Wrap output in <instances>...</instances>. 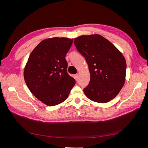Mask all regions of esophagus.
I'll return each instance as SVG.
<instances>
[{
    "label": "esophagus",
    "instance_id": "obj_1",
    "mask_svg": "<svg viewBox=\"0 0 148 148\" xmlns=\"http://www.w3.org/2000/svg\"><path fill=\"white\" fill-rule=\"evenodd\" d=\"M78 77H79V75L78 74L74 75V78H75L76 81H78Z\"/></svg>",
    "mask_w": 148,
    "mask_h": 148
}]
</instances>
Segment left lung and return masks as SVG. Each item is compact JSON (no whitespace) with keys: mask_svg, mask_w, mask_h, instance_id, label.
Listing matches in <instances>:
<instances>
[{"mask_svg":"<svg viewBox=\"0 0 148 148\" xmlns=\"http://www.w3.org/2000/svg\"><path fill=\"white\" fill-rule=\"evenodd\" d=\"M74 44L86 59L90 73V82L83 89L85 95L99 103L113 99L125 82L127 64L122 53L99 34L80 36Z\"/></svg>","mask_w":148,"mask_h":148,"instance_id":"obj_1","label":"left lung"}]
</instances>
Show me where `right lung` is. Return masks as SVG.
<instances>
[{
    "mask_svg": "<svg viewBox=\"0 0 148 148\" xmlns=\"http://www.w3.org/2000/svg\"><path fill=\"white\" fill-rule=\"evenodd\" d=\"M73 41L59 37L43 40L31 52L25 65L24 78L29 91L48 106L65 101L75 84L66 71L65 59Z\"/></svg>",
    "mask_w": 148,
    "mask_h": 148,
    "instance_id": "1",
    "label": "right lung"
}]
</instances>
